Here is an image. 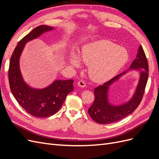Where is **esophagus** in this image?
I'll return each instance as SVG.
<instances>
[{
  "label": "esophagus",
  "instance_id": "obj_1",
  "mask_svg": "<svg viewBox=\"0 0 159 159\" xmlns=\"http://www.w3.org/2000/svg\"><path fill=\"white\" fill-rule=\"evenodd\" d=\"M78 86H80V87H81V88H84V87H85V86H86V83L85 82L84 80H80L78 81Z\"/></svg>",
  "mask_w": 159,
  "mask_h": 159
}]
</instances>
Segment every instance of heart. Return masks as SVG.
Listing matches in <instances>:
<instances>
[{
  "label": "heart",
  "mask_w": 159,
  "mask_h": 159,
  "mask_svg": "<svg viewBox=\"0 0 159 159\" xmlns=\"http://www.w3.org/2000/svg\"><path fill=\"white\" fill-rule=\"evenodd\" d=\"M128 60L126 49L106 40L89 43L82 48L80 56L75 52H71L70 56L72 66L80 67L81 61L88 65L90 78L99 83L113 78Z\"/></svg>",
  "instance_id": "b5f03b06"
}]
</instances>
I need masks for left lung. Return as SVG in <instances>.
<instances>
[{
	"instance_id": "left-lung-1",
	"label": "left lung",
	"mask_w": 159,
	"mask_h": 159,
	"mask_svg": "<svg viewBox=\"0 0 159 159\" xmlns=\"http://www.w3.org/2000/svg\"><path fill=\"white\" fill-rule=\"evenodd\" d=\"M137 70L140 72V79L133 98L126 103L112 105L107 100L109 87L120 77L126 74L123 71L102 85L94 89L95 100L88 109L90 117L99 124H109L117 122L132 113L140 104L143 99L148 76V65L145 52L141 46H139L137 57L134 60L128 70Z\"/></svg>"
}]
</instances>
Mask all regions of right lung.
I'll return each mask as SVG.
<instances>
[{"mask_svg": "<svg viewBox=\"0 0 159 159\" xmlns=\"http://www.w3.org/2000/svg\"><path fill=\"white\" fill-rule=\"evenodd\" d=\"M52 29L54 28L46 25L33 29L18 42L9 64L8 81L14 98L28 113L37 117H47L57 113L67 95L74 90L73 80H56L47 88L38 89L30 88L22 79L19 60L26 43Z\"/></svg>", "mask_w": 159, "mask_h": 159, "instance_id": "1", "label": "right lung"}]
</instances>
